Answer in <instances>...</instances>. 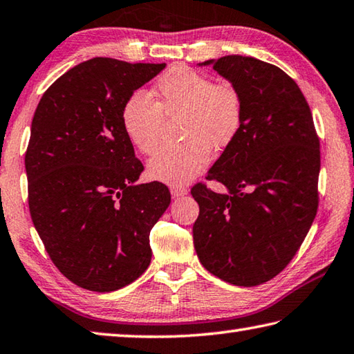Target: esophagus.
<instances>
[{
    "label": "esophagus",
    "mask_w": 354,
    "mask_h": 354,
    "mask_svg": "<svg viewBox=\"0 0 354 354\" xmlns=\"http://www.w3.org/2000/svg\"><path fill=\"white\" fill-rule=\"evenodd\" d=\"M171 194L174 197L186 196V194H188V189L183 188V186H171Z\"/></svg>",
    "instance_id": "obj_1"
}]
</instances>
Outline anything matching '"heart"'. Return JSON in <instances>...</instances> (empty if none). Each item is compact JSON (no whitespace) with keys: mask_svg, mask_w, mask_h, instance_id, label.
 <instances>
[{"mask_svg":"<svg viewBox=\"0 0 354 354\" xmlns=\"http://www.w3.org/2000/svg\"><path fill=\"white\" fill-rule=\"evenodd\" d=\"M156 103L143 91L131 92L122 106L126 137L143 154L157 148L163 117L180 118L185 142L160 148L148 162L151 178L172 186L186 185L211 160V146L223 149L234 142L243 124V98L236 86L214 83L186 66L163 73L156 84Z\"/></svg>","mask_w":354,"mask_h":354,"instance_id":"heart-1","label":"heart"}]
</instances>
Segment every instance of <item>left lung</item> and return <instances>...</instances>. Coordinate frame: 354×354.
<instances>
[{
	"label": "left lung",
	"instance_id": "left-lung-1",
	"mask_svg": "<svg viewBox=\"0 0 354 354\" xmlns=\"http://www.w3.org/2000/svg\"><path fill=\"white\" fill-rule=\"evenodd\" d=\"M206 64L239 89L245 115L206 177L225 185L228 194L205 183L192 186L200 208L192 237L211 274L256 286L291 262L316 217L319 137L302 91L277 66L242 55L200 66Z\"/></svg>",
	"mask_w": 354,
	"mask_h": 354
}]
</instances>
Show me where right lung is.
<instances>
[{
    "instance_id": "obj_1",
    "label": "right lung",
    "mask_w": 354,
    "mask_h": 354,
    "mask_svg": "<svg viewBox=\"0 0 354 354\" xmlns=\"http://www.w3.org/2000/svg\"><path fill=\"white\" fill-rule=\"evenodd\" d=\"M165 66L88 59L53 82L33 114L24 158L32 222L53 265L84 290H120L151 263L149 232L171 194L160 182L136 185L143 165L122 106Z\"/></svg>"
}]
</instances>
